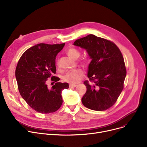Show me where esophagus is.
Returning <instances> with one entry per match:
<instances>
[{"mask_svg":"<svg viewBox=\"0 0 147 147\" xmlns=\"http://www.w3.org/2000/svg\"><path fill=\"white\" fill-rule=\"evenodd\" d=\"M69 87L71 88H74V87H76L77 86V85H75V84H69Z\"/></svg>","mask_w":147,"mask_h":147,"instance_id":"esophagus-1","label":"esophagus"}]
</instances>
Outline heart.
Returning <instances> with one entry per match:
<instances>
[{"label": "heart", "mask_w": 147, "mask_h": 147, "mask_svg": "<svg viewBox=\"0 0 147 147\" xmlns=\"http://www.w3.org/2000/svg\"><path fill=\"white\" fill-rule=\"evenodd\" d=\"M67 55L73 59H78L80 56V53L79 51L73 47L69 48L66 52ZM81 63L84 66H86L88 65V60L86 59H84L82 60ZM84 73L81 69H76L72 71H68L65 75L63 80L65 82H69L70 84H76L78 83L81 78L84 77Z\"/></svg>", "instance_id": "heart-1"}]
</instances>
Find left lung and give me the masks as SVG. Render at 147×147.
Segmentation results:
<instances>
[{"label":"left lung","instance_id":"obj_1","mask_svg":"<svg viewBox=\"0 0 147 147\" xmlns=\"http://www.w3.org/2000/svg\"><path fill=\"white\" fill-rule=\"evenodd\" d=\"M73 45L86 50L91 59L87 76L94 85L84 82L86 92L82 104L94 111L109 109L124 88L127 72L122 53L113 42L92 34L77 40Z\"/></svg>","mask_w":147,"mask_h":147}]
</instances>
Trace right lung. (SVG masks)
Returning <instances> with one entry per match:
<instances>
[{
  "mask_svg": "<svg viewBox=\"0 0 147 147\" xmlns=\"http://www.w3.org/2000/svg\"><path fill=\"white\" fill-rule=\"evenodd\" d=\"M65 46L60 44H38L22 55L16 69L19 92L24 100L33 109L41 113L58 110L62 104V91L69 87L68 83L57 82L50 89L46 84L51 77L52 81L59 78L56 73V56Z\"/></svg>",
  "mask_w": 147,
  "mask_h": 147,
  "instance_id": "obj_1",
  "label": "right lung"
}]
</instances>
